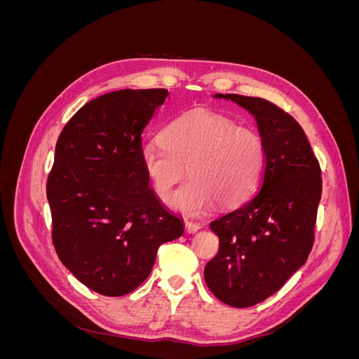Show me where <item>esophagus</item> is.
Instances as JSON below:
<instances>
[{
	"label": "esophagus",
	"mask_w": 359,
	"mask_h": 359,
	"mask_svg": "<svg viewBox=\"0 0 359 359\" xmlns=\"http://www.w3.org/2000/svg\"><path fill=\"white\" fill-rule=\"evenodd\" d=\"M201 229V224L196 222H186V232L187 233H194Z\"/></svg>",
	"instance_id": "34e87169"
}]
</instances>
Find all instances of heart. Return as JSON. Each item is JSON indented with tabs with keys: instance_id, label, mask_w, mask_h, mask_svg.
<instances>
[{
	"instance_id": "b5f03b06",
	"label": "heart",
	"mask_w": 359,
	"mask_h": 359,
	"mask_svg": "<svg viewBox=\"0 0 359 359\" xmlns=\"http://www.w3.org/2000/svg\"><path fill=\"white\" fill-rule=\"evenodd\" d=\"M161 145L140 151V163L157 198L168 203L187 173L190 181L175 193L173 206L199 214L219 202L232 206L253 193L262 178L265 144L256 128L210 109H193L170 121Z\"/></svg>"
}]
</instances>
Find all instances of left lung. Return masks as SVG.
Instances as JSON below:
<instances>
[{"instance_id":"8db88e82","label":"left lung","mask_w":359,"mask_h":359,"mask_svg":"<svg viewBox=\"0 0 359 359\" xmlns=\"http://www.w3.org/2000/svg\"><path fill=\"white\" fill-rule=\"evenodd\" d=\"M255 115L265 144L259 191L210 223L219 253L205 266L206 286L231 307L245 309L283 286L314 243L322 196L320 165L292 115L260 97L217 94Z\"/></svg>"}]
</instances>
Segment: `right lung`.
I'll return each mask as SVG.
<instances>
[{
    "mask_svg": "<svg viewBox=\"0 0 359 359\" xmlns=\"http://www.w3.org/2000/svg\"><path fill=\"white\" fill-rule=\"evenodd\" d=\"M169 95L119 90L93 99L64 126L46 182L52 243L70 273L104 297L144 283L163 243L184 226L149 189L142 133Z\"/></svg>",
    "mask_w": 359,
    "mask_h": 359,
    "instance_id": "right-lung-1",
    "label": "right lung"
}]
</instances>
